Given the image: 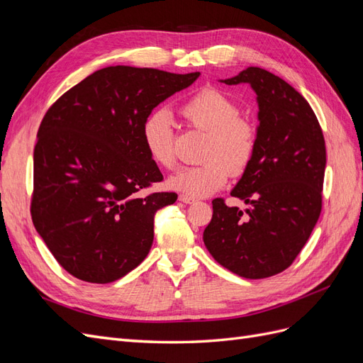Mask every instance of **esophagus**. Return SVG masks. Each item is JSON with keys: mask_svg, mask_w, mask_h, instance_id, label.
Returning <instances> with one entry per match:
<instances>
[{"mask_svg": "<svg viewBox=\"0 0 363 363\" xmlns=\"http://www.w3.org/2000/svg\"><path fill=\"white\" fill-rule=\"evenodd\" d=\"M179 200L182 201V203H184V204H194L196 200L195 199H192V196H189V195H180L179 196Z\"/></svg>", "mask_w": 363, "mask_h": 363, "instance_id": "obj_1", "label": "esophagus"}]
</instances>
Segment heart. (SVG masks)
<instances>
[{"label": "heart", "instance_id": "obj_1", "mask_svg": "<svg viewBox=\"0 0 363 363\" xmlns=\"http://www.w3.org/2000/svg\"><path fill=\"white\" fill-rule=\"evenodd\" d=\"M188 123L207 131L201 150L203 163L182 167L168 184L174 191L200 199L219 191L228 175L242 174L255 157L257 130L251 121L240 116L239 106L216 89H203L182 106ZM140 139L150 159L162 168L175 164L172 113L159 107L147 115L140 127Z\"/></svg>", "mask_w": 363, "mask_h": 363}]
</instances>
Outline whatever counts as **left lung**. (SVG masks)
Segmentation results:
<instances>
[{
  "mask_svg": "<svg viewBox=\"0 0 363 363\" xmlns=\"http://www.w3.org/2000/svg\"><path fill=\"white\" fill-rule=\"evenodd\" d=\"M225 84L256 94L257 147L230 195L247 207L212 201L203 240L212 257L240 277L267 279L286 269L321 213L325 142L312 107L280 77L250 67Z\"/></svg>",
  "mask_w": 363,
  "mask_h": 363,
  "instance_id": "8db88e82",
  "label": "left lung"
}]
</instances>
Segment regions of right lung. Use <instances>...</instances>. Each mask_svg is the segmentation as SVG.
Listing matches in <instances>:
<instances>
[{
  "label": "right lung",
  "mask_w": 363,
  "mask_h": 363,
  "mask_svg": "<svg viewBox=\"0 0 363 363\" xmlns=\"http://www.w3.org/2000/svg\"><path fill=\"white\" fill-rule=\"evenodd\" d=\"M200 72L108 67L63 94L43 116L35 147L31 218L51 255L71 276L112 283L147 257L155 213L177 194L138 192L163 175L140 127Z\"/></svg>",
  "instance_id": "add662e5"
}]
</instances>
